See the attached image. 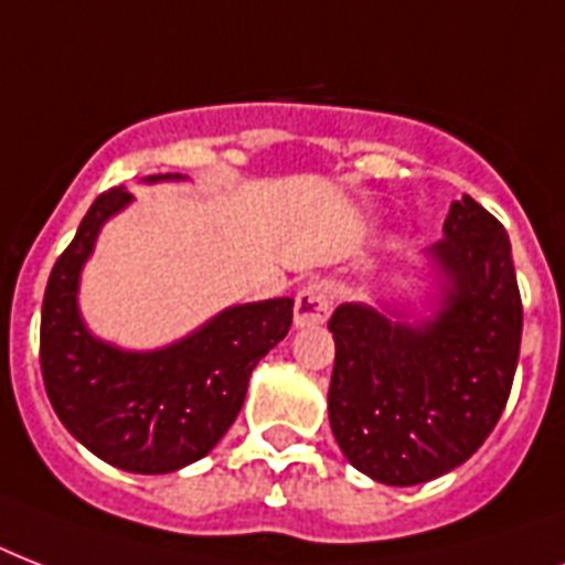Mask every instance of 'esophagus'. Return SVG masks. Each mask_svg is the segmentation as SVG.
I'll return each mask as SVG.
<instances>
[{
	"label": "esophagus",
	"mask_w": 565,
	"mask_h": 565,
	"mask_svg": "<svg viewBox=\"0 0 565 565\" xmlns=\"http://www.w3.org/2000/svg\"><path fill=\"white\" fill-rule=\"evenodd\" d=\"M331 305H334V296L328 290V284L310 281L305 284L296 296V310H292V322L296 328H308L326 322L328 313H331Z\"/></svg>",
	"instance_id": "1"
}]
</instances>
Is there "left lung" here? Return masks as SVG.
I'll list each match as a JSON object with an SVG mask.
<instances>
[{
    "instance_id": "obj_1",
    "label": "left lung",
    "mask_w": 565,
    "mask_h": 565,
    "mask_svg": "<svg viewBox=\"0 0 565 565\" xmlns=\"http://www.w3.org/2000/svg\"><path fill=\"white\" fill-rule=\"evenodd\" d=\"M425 257L437 284L428 317L345 301L328 322L331 430L345 460L386 487L466 463L495 428L519 363L522 299L504 225L463 195Z\"/></svg>"
}]
</instances>
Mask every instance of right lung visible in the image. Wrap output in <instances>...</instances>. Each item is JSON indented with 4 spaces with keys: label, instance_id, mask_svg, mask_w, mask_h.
Instances as JSON below:
<instances>
[{
    "label": "right lung",
    "instance_id": "obj_1",
    "mask_svg": "<svg viewBox=\"0 0 565 565\" xmlns=\"http://www.w3.org/2000/svg\"><path fill=\"white\" fill-rule=\"evenodd\" d=\"M181 181V175H149ZM135 202L126 188L102 193L49 275L40 317V370L57 419L105 463L167 475L202 460L246 398L248 375L292 326V299L234 305L175 343L131 352L84 326L78 284L102 225Z\"/></svg>",
    "mask_w": 565,
    "mask_h": 565
}]
</instances>
